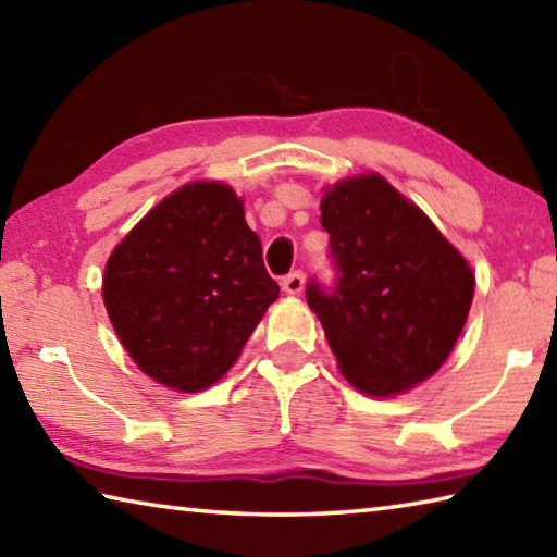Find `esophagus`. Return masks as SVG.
<instances>
[{
  "instance_id": "esophagus-1",
  "label": "esophagus",
  "mask_w": 557,
  "mask_h": 557,
  "mask_svg": "<svg viewBox=\"0 0 557 557\" xmlns=\"http://www.w3.org/2000/svg\"><path fill=\"white\" fill-rule=\"evenodd\" d=\"M281 286H284L286 294H300L306 286V273L304 271H290L288 276H284V281H281Z\"/></svg>"
}]
</instances>
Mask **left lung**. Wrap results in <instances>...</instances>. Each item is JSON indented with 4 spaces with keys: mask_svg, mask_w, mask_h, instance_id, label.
<instances>
[{
    "mask_svg": "<svg viewBox=\"0 0 557 557\" xmlns=\"http://www.w3.org/2000/svg\"><path fill=\"white\" fill-rule=\"evenodd\" d=\"M320 210L335 281L310 278L308 306L359 392H406L435 374L460 337L472 271L382 175L337 183Z\"/></svg>",
    "mask_w": 557,
    "mask_h": 557,
    "instance_id": "8db88e82",
    "label": "left lung"
}]
</instances>
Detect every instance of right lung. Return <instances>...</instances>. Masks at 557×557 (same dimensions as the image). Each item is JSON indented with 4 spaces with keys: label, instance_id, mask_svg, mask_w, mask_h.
Here are the masks:
<instances>
[{
    "label": "right lung",
    "instance_id": "right-lung-1",
    "mask_svg": "<svg viewBox=\"0 0 557 557\" xmlns=\"http://www.w3.org/2000/svg\"><path fill=\"white\" fill-rule=\"evenodd\" d=\"M102 296L141 372L178 392H200L234 364L278 298V284L234 190L190 183L112 251Z\"/></svg>",
    "mask_w": 557,
    "mask_h": 557
}]
</instances>
